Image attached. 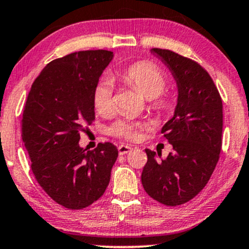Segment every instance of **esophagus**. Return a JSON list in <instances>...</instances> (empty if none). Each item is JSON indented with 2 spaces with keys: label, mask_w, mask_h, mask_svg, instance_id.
<instances>
[{
  "label": "esophagus",
  "mask_w": 249,
  "mask_h": 249,
  "mask_svg": "<svg viewBox=\"0 0 249 249\" xmlns=\"http://www.w3.org/2000/svg\"><path fill=\"white\" fill-rule=\"evenodd\" d=\"M132 148L131 145H126V144H121L118 147V152H119V155H126L127 152H130L131 150H132Z\"/></svg>",
  "instance_id": "obj_1"
}]
</instances>
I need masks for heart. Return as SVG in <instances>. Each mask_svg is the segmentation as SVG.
Returning a JSON list of instances; mask_svg holds the SVG:
<instances>
[{
	"label": "heart",
	"instance_id": "heart-1",
	"mask_svg": "<svg viewBox=\"0 0 249 249\" xmlns=\"http://www.w3.org/2000/svg\"><path fill=\"white\" fill-rule=\"evenodd\" d=\"M118 76L123 82L147 98L150 101L151 109L164 112L170 108V99L160 94L166 84V78L164 72L151 62H137L119 72ZM93 105L100 115H109L114 110V85L109 79H101L95 86ZM144 128H148L145 123L119 118L111 125L109 132L115 137L134 141L138 140L141 131Z\"/></svg>",
	"mask_w": 249,
	"mask_h": 249
}]
</instances>
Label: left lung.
Instances as JSON below:
<instances>
[{
	"mask_svg": "<svg viewBox=\"0 0 249 249\" xmlns=\"http://www.w3.org/2000/svg\"><path fill=\"white\" fill-rule=\"evenodd\" d=\"M150 52L168 68L178 88L173 117L161 133L173 145L167 158L145 149L148 161L141 181L151 198L166 206H178L196 197L207 184L222 147V100L205 69L170 50Z\"/></svg>",
	"mask_w": 249,
	"mask_h": 249,
	"instance_id": "1",
	"label": "left lung"
}]
</instances>
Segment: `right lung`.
Returning <instances> with one entry per match:
<instances>
[{
  "instance_id": "add662e5",
  "label": "right lung",
  "mask_w": 249,
  "mask_h": 249,
  "mask_svg": "<svg viewBox=\"0 0 249 249\" xmlns=\"http://www.w3.org/2000/svg\"><path fill=\"white\" fill-rule=\"evenodd\" d=\"M114 53L81 51L53 60L33 83L21 119V138L39 185L55 203L82 210L110 181L118 150L110 142L82 148L79 132L95 117L93 92Z\"/></svg>"
}]
</instances>
